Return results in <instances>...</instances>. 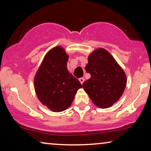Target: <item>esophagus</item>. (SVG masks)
<instances>
[{
	"label": "esophagus",
	"instance_id": "1",
	"mask_svg": "<svg viewBox=\"0 0 151 151\" xmlns=\"http://www.w3.org/2000/svg\"><path fill=\"white\" fill-rule=\"evenodd\" d=\"M79 81L80 82V83H81V84H83V82H84V78H80V79H79Z\"/></svg>",
	"mask_w": 151,
	"mask_h": 151
}]
</instances>
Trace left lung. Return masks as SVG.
Masks as SVG:
<instances>
[{"label":"left lung","mask_w":151,"mask_h":151,"mask_svg":"<svg viewBox=\"0 0 151 151\" xmlns=\"http://www.w3.org/2000/svg\"><path fill=\"white\" fill-rule=\"evenodd\" d=\"M85 70L91 78L82 84L96 106L109 108L117 102L127 86V76L111 53L97 49L88 57Z\"/></svg>","instance_id":"1"}]
</instances>
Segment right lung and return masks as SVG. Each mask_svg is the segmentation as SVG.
Wrapping results in <instances>:
<instances>
[{
    "mask_svg": "<svg viewBox=\"0 0 151 151\" xmlns=\"http://www.w3.org/2000/svg\"><path fill=\"white\" fill-rule=\"evenodd\" d=\"M69 55L57 46L45 55L34 78L38 100L53 112H61L71 106L74 96L82 86L69 73L67 67Z\"/></svg>",
    "mask_w": 151,
    "mask_h": 151,
    "instance_id": "add662e5",
    "label": "right lung"
}]
</instances>
